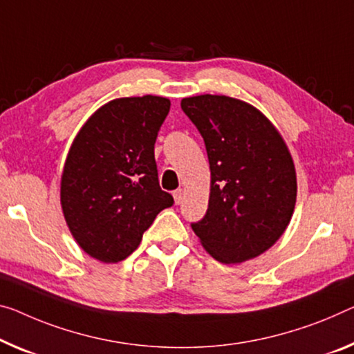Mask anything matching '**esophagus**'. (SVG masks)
Here are the masks:
<instances>
[{
	"instance_id": "1",
	"label": "esophagus",
	"mask_w": 354,
	"mask_h": 354,
	"mask_svg": "<svg viewBox=\"0 0 354 354\" xmlns=\"http://www.w3.org/2000/svg\"><path fill=\"white\" fill-rule=\"evenodd\" d=\"M183 198H185V192L182 188H178V189H176V192H174V201H176L177 205L182 204Z\"/></svg>"
}]
</instances>
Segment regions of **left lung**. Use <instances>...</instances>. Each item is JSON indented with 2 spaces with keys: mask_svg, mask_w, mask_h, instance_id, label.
Segmentation results:
<instances>
[{
  "mask_svg": "<svg viewBox=\"0 0 354 354\" xmlns=\"http://www.w3.org/2000/svg\"><path fill=\"white\" fill-rule=\"evenodd\" d=\"M182 111L203 136L210 165L204 218L192 223L220 263L257 258L279 241L296 204V171L279 131L258 109L230 96L185 97Z\"/></svg>",
  "mask_w": 354,
  "mask_h": 354,
  "instance_id": "8db88e82",
  "label": "left lung"
}]
</instances>
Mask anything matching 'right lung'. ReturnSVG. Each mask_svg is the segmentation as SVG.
<instances>
[{"label":"right lung","mask_w":354,"mask_h":354,"mask_svg":"<svg viewBox=\"0 0 354 354\" xmlns=\"http://www.w3.org/2000/svg\"><path fill=\"white\" fill-rule=\"evenodd\" d=\"M171 101L120 97L88 118L71 147L62 207L80 248L102 263L128 258L174 198L162 192L155 142Z\"/></svg>","instance_id":"right-lung-1"}]
</instances>
